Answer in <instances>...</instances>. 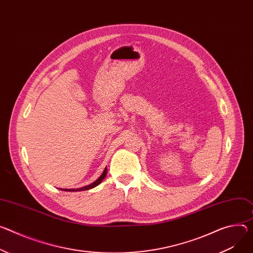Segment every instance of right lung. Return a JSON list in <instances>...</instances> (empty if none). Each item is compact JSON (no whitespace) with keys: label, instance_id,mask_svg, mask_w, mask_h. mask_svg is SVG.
Returning a JSON list of instances; mask_svg holds the SVG:
<instances>
[{"label":"right lung","instance_id":"obj_1","mask_svg":"<svg viewBox=\"0 0 253 253\" xmlns=\"http://www.w3.org/2000/svg\"><path fill=\"white\" fill-rule=\"evenodd\" d=\"M106 174H107V168L104 169V171H103V173L101 174V176H100L97 180H95L94 182H91L90 185H88V186H85V187H83V188H79V189H59V190L65 191V192H81V191L90 190V189H93V188L97 187L98 185H100V183L103 181V179L105 178Z\"/></svg>","mask_w":253,"mask_h":253}]
</instances>
